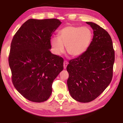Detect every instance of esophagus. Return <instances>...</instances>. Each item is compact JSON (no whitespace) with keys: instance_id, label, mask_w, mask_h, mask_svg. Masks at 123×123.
<instances>
[{"instance_id":"1","label":"esophagus","mask_w":123,"mask_h":123,"mask_svg":"<svg viewBox=\"0 0 123 123\" xmlns=\"http://www.w3.org/2000/svg\"><path fill=\"white\" fill-rule=\"evenodd\" d=\"M68 64V63L67 61H64V62H63V67H64V69H66L67 66Z\"/></svg>"}]
</instances>
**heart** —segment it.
Returning <instances> with one entry per match:
<instances>
[{
  "label": "heart",
  "instance_id": "b5f03b06",
  "mask_svg": "<svg viewBox=\"0 0 123 123\" xmlns=\"http://www.w3.org/2000/svg\"><path fill=\"white\" fill-rule=\"evenodd\" d=\"M92 37V32L88 27L68 25L60 31L58 37H52L50 43L56 55L63 53L66 46L67 51L70 55L78 57L87 51Z\"/></svg>",
  "mask_w": 123,
  "mask_h": 123
}]
</instances>
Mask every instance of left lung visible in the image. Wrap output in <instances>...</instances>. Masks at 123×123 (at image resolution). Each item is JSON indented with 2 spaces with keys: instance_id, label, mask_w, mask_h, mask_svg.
Instances as JSON below:
<instances>
[{
  "instance_id": "8db88e82",
  "label": "left lung",
  "mask_w": 123,
  "mask_h": 123,
  "mask_svg": "<svg viewBox=\"0 0 123 123\" xmlns=\"http://www.w3.org/2000/svg\"><path fill=\"white\" fill-rule=\"evenodd\" d=\"M93 30L92 41L84 54L70 60L67 86L71 97L81 103H89L99 96L111 82L114 51L106 31L93 22H86Z\"/></svg>"
}]
</instances>
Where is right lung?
I'll return each instance as SVG.
<instances>
[{
  "label": "right lung",
  "mask_w": 123,
  "mask_h": 123,
  "mask_svg": "<svg viewBox=\"0 0 123 123\" xmlns=\"http://www.w3.org/2000/svg\"><path fill=\"white\" fill-rule=\"evenodd\" d=\"M61 23L57 19H29L12 39L9 57L12 82L31 101L47 100L53 81L63 69V59L50 51L51 35Z\"/></svg>",
  "instance_id": "right-lung-1"
}]
</instances>
